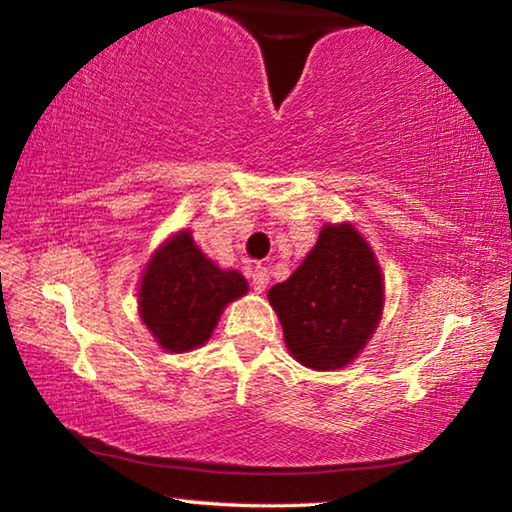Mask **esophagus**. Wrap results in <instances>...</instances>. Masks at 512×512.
Returning a JSON list of instances; mask_svg holds the SVG:
<instances>
[{
	"mask_svg": "<svg viewBox=\"0 0 512 512\" xmlns=\"http://www.w3.org/2000/svg\"><path fill=\"white\" fill-rule=\"evenodd\" d=\"M266 284H268V271L264 266H257L253 271V289L257 293H262L266 289Z\"/></svg>",
	"mask_w": 512,
	"mask_h": 512,
	"instance_id": "obj_1",
	"label": "esophagus"
}]
</instances>
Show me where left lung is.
Here are the masks:
<instances>
[{
    "instance_id": "left-lung-1",
    "label": "left lung",
    "mask_w": 512,
    "mask_h": 512,
    "mask_svg": "<svg viewBox=\"0 0 512 512\" xmlns=\"http://www.w3.org/2000/svg\"><path fill=\"white\" fill-rule=\"evenodd\" d=\"M384 273L350 221L325 223L289 280L268 289L291 357L311 370H341L359 357L384 314Z\"/></svg>"
}]
</instances>
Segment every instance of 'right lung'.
Instances as JSON below:
<instances>
[{"mask_svg": "<svg viewBox=\"0 0 512 512\" xmlns=\"http://www.w3.org/2000/svg\"><path fill=\"white\" fill-rule=\"evenodd\" d=\"M248 293L235 268H221L178 230L151 253L137 287V311L164 352L183 354L210 341L223 309Z\"/></svg>", "mask_w": 512, "mask_h": 512, "instance_id": "1", "label": "right lung"}]
</instances>
